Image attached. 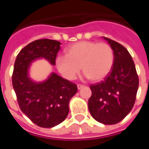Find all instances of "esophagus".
I'll use <instances>...</instances> for the list:
<instances>
[{
  "label": "esophagus",
  "mask_w": 149,
  "mask_h": 149,
  "mask_svg": "<svg viewBox=\"0 0 149 149\" xmlns=\"http://www.w3.org/2000/svg\"><path fill=\"white\" fill-rule=\"evenodd\" d=\"M77 87H78V89H83L84 87V84H78Z\"/></svg>",
  "instance_id": "34e87169"
}]
</instances>
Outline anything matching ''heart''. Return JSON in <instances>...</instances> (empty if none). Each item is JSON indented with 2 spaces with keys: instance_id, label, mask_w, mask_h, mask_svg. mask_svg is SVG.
Masks as SVG:
<instances>
[{
  "instance_id": "b5f03b06",
  "label": "heart",
  "mask_w": 149,
  "mask_h": 149,
  "mask_svg": "<svg viewBox=\"0 0 149 149\" xmlns=\"http://www.w3.org/2000/svg\"><path fill=\"white\" fill-rule=\"evenodd\" d=\"M114 61L111 46L104 42L79 41L55 59V66L66 79L74 80L81 70L91 81H100L110 73Z\"/></svg>"
}]
</instances>
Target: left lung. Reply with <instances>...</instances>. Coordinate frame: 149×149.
<instances>
[{
	"label": "left lung",
	"mask_w": 149,
	"mask_h": 149,
	"mask_svg": "<svg viewBox=\"0 0 149 149\" xmlns=\"http://www.w3.org/2000/svg\"><path fill=\"white\" fill-rule=\"evenodd\" d=\"M113 48L114 61L104 81L91 84L88 105L92 117L110 125L122 121L134 105L139 76L132 56L122 45L104 37Z\"/></svg>",
	"instance_id": "left-lung-1"
}]
</instances>
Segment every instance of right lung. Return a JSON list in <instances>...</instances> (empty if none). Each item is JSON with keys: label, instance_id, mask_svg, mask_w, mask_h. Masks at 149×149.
Instances as JSON below:
<instances>
[{"label": "right lung", "instance_id": "1", "mask_svg": "<svg viewBox=\"0 0 149 149\" xmlns=\"http://www.w3.org/2000/svg\"><path fill=\"white\" fill-rule=\"evenodd\" d=\"M61 43L41 39L28 44L17 54L12 74V85L21 111L41 128L62 123L69 113L70 100L77 93V85L52 73L45 81L36 83L28 77L32 61L45 58L55 65Z\"/></svg>", "mask_w": 149, "mask_h": 149}]
</instances>
